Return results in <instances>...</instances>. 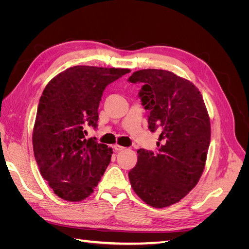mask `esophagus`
Here are the masks:
<instances>
[{"mask_svg": "<svg viewBox=\"0 0 249 249\" xmlns=\"http://www.w3.org/2000/svg\"><path fill=\"white\" fill-rule=\"evenodd\" d=\"M113 148H114L115 152H122V150L124 149V146H120V145H118V144H115L114 146H113Z\"/></svg>", "mask_w": 249, "mask_h": 249, "instance_id": "esophagus-1", "label": "esophagus"}]
</instances>
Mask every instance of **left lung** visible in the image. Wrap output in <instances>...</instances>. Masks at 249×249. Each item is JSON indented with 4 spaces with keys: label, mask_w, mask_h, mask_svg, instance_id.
Wrapping results in <instances>:
<instances>
[{
    "label": "left lung",
    "mask_w": 249,
    "mask_h": 249,
    "mask_svg": "<svg viewBox=\"0 0 249 249\" xmlns=\"http://www.w3.org/2000/svg\"><path fill=\"white\" fill-rule=\"evenodd\" d=\"M140 83L141 105L148 111V129L160 133L158 150H137L129 172L138 196L154 208L179 201L197 184L211 139L210 118L198 89L171 71L142 70L127 79Z\"/></svg>",
    "instance_id": "left-lung-1"
}]
</instances>
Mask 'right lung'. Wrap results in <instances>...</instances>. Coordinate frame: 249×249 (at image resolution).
I'll list each match as a JSON object with an SVG mask.
<instances>
[{"instance_id":"1","label":"right lung","mask_w":249,"mask_h":249,"mask_svg":"<svg viewBox=\"0 0 249 249\" xmlns=\"http://www.w3.org/2000/svg\"><path fill=\"white\" fill-rule=\"evenodd\" d=\"M130 70L78 65L59 73L44 88L33 130L35 160L57 196L80 201L99 184L112 148L86 138L96 130L105 88Z\"/></svg>"}]
</instances>
